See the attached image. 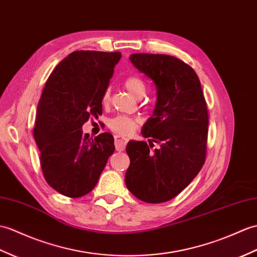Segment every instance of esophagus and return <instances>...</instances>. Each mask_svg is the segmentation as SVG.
I'll list each match as a JSON object with an SVG mask.
<instances>
[{
    "label": "esophagus",
    "mask_w": 257,
    "mask_h": 257,
    "mask_svg": "<svg viewBox=\"0 0 257 257\" xmlns=\"http://www.w3.org/2000/svg\"><path fill=\"white\" fill-rule=\"evenodd\" d=\"M128 140L126 138H122L121 136L116 135L115 136V147L117 151H123L124 148L127 146Z\"/></svg>",
    "instance_id": "obj_1"
}]
</instances>
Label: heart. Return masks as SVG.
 <instances>
[{
	"mask_svg": "<svg viewBox=\"0 0 257 257\" xmlns=\"http://www.w3.org/2000/svg\"><path fill=\"white\" fill-rule=\"evenodd\" d=\"M124 86L128 91L136 97H141L146 93V84L140 77L138 76H129L128 79L124 81ZM109 98V93L106 91L103 95V101L106 103ZM140 118L127 116V115H118L114 118H111L108 121L109 128L115 131V133L121 135V136H129L134 134L136 129L138 128L140 124Z\"/></svg>",
	"mask_w": 257,
	"mask_h": 257,
	"instance_id": "1",
	"label": "heart"
}]
</instances>
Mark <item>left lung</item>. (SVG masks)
I'll list each match as a JSON object with an SVG mask.
<instances>
[{
	"mask_svg": "<svg viewBox=\"0 0 257 257\" xmlns=\"http://www.w3.org/2000/svg\"><path fill=\"white\" fill-rule=\"evenodd\" d=\"M129 59L157 86L153 115L141 134L160 148L150 152L146 141H129L124 183L137 198L160 204L186 188L205 163L207 104L198 76L180 59L153 53H134Z\"/></svg>",
	"mask_w": 257,
	"mask_h": 257,
	"instance_id": "8db88e82",
	"label": "left lung"
}]
</instances>
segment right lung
<instances>
[{"label": "right lung", "instance_id": "1", "mask_svg": "<svg viewBox=\"0 0 257 257\" xmlns=\"http://www.w3.org/2000/svg\"><path fill=\"white\" fill-rule=\"evenodd\" d=\"M120 58V52L70 53L51 72L39 99L34 138L41 170L53 189L71 198L96 186L115 151L110 134L92 139L83 134L82 126L103 111V95Z\"/></svg>", "mask_w": 257, "mask_h": 257}]
</instances>
